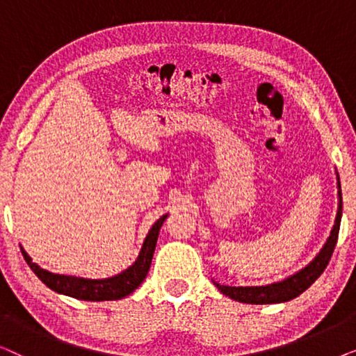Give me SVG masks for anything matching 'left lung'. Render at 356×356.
<instances>
[{
	"instance_id": "obj_1",
	"label": "left lung",
	"mask_w": 356,
	"mask_h": 356,
	"mask_svg": "<svg viewBox=\"0 0 356 356\" xmlns=\"http://www.w3.org/2000/svg\"><path fill=\"white\" fill-rule=\"evenodd\" d=\"M337 194H339V207H337V216H335V223L330 230V235L327 241L324 243L323 250L314 256V259L306 264L303 269H300L295 274L285 277L284 280L274 282L269 285H261V286H228L220 285L217 282H213V285L222 291L223 295H227L228 298L240 301V303L248 305H272V303H285L296 298L303 293L305 290H308L311 285L314 284L316 279L323 274L327 267L330 256H332L334 248L337 245L339 230H340V220H342V188H340V178L337 173Z\"/></svg>"
}]
</instances>
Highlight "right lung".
<instances>
[{
	"label": "right lung",
	"instance_id": "right-lung-1",
	"mask_svg": "<svg viewBox=\"0 0 356 356\" xmlns=\"http://www.w3.org/2000/svg\"><path fill=\"white\" fill-rule=\"evenodd\" d=\"M168 213H165L154 223L150 228L147 236L140 248L138 259L134 264H131L128 269L120 272L108 279H86V277H76V275H65V274H55L43 269L35 262H32V257L27 254L26 250L21 246L22 256L29 267L33 270L38 279L45 284L48 289L60 295L72 296V298L84 300V301H111V300H121L124 296L133 293L138 286L143 284L145 275L150 269V262H152L155 245L159 240V232L162 228L165 218Z\"/></svg>",
	"mask_w": 356,
	"mask_h": 356
}]
</instances>
